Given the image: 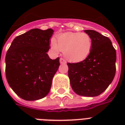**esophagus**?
Masks as SVG:
<instances>
[{"label":"esophagus","mask_w":125,"mask_h":125,"mask_svg":"<svg viewBox=\"0 0 125 125\" xmlns=\"http://www.w3.org/2000/svg\"><path fill=\"white\" fill-rule=\"evenodd\" d=\"M60 63H62V64H65V63H66V61L63 58H60Z\"/></svg>","instance_id":"obj_1"}]
</instances>
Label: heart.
<instances>
[{
  "instance_id": "obj_1",
  "label": "heart",
  "mask_w": 125,
  "mask_h": 125,
  "mask_svg": "<svg viewBox=\"0 0 125 125\" xmlns=\"http://www.w3.org/2000/svg\"><path fill=\"white\" fill-rule=\"evenodd\" d=\"M51 45L56 52L63 51L69 60L80 62L89 55L93 42L90 36L86 33L69 32L59 34L56 41L52 39Z\"/></svg>"
}]
</instances>
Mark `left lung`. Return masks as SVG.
I'll use <instances>...</instances> for the list:
<instances>
[{"label":"left lung","mask_w":125,"mask_h":125,"mask_svg":"<svg viewBox=\"0 0 125 125\" xmlns=\"http://www.w3.org/2000/svg\"><path fill=\"white\" fill-rule=\"evenodd\" d=\"M84 32L92 39L91 52L82 62L67 63L68 76L76 94L96 97L104 92L114 78L116 51L108 38L95 30Z\"/></svg>","instance_id":"left-lung-1"}]
</instances>
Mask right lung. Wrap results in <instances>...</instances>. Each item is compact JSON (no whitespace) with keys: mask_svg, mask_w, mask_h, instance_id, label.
Returning <instances> with one entry per match:
<instances>
[{"mask_svg":"<svg viewBox=\"0 0 125 125\" xmlns=\"http://www.w3.org/2000/svg\"><path fill=\"white\" fill-rule=\"evenodd\" d=\"M54 30L34 28L15 38L6 55V77L13 91L26 101H36L49 93L60 58L47 54Z\"/></svg>","mask_w":125,"mask_h":125,"instance_id":"right-lung-1","label":"right lung"}]
</instances>
